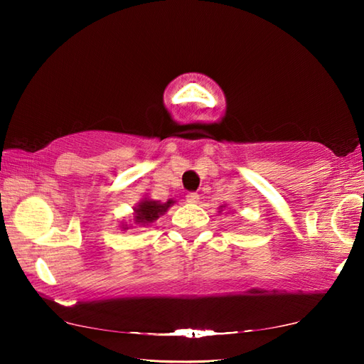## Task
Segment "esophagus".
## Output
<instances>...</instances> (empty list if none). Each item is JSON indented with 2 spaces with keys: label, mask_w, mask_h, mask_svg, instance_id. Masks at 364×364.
<instances>
[{
  "label": "esophagus",
  "mask_w": 364,
  "mask_h": 364,
  "mask_svg": "<svg viewBox=\"0 0 364 364\" xmlns=\"http://www.w3.org/2000/svg\"><path fill=\"white\" fill-rule=\"evenodd\" d=\"M186 200H188V203H191V205H196V203H198L200 196L197 194V192H189V194L186 196Z\"/></svg>",
  "instance_id": "34e87169"
}]
</instances>
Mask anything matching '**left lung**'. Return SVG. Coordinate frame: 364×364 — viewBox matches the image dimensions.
<instances>
[{
    "mask_svg": "<svg viewBox=\"0 0 364 364\" xmlns=\"http://www.w3.org/2000/svg\"><path fill=\"white\" fill-rule=\"evenodd\" d=\"M225 206H227V205H220V206H219V213H222L223 210H225Z\"/></svg>",
    "mask_w": 364,
    "mask_h": 364,
    "instance_id": "left-lung-1",
    "label": "left lung"
}]
</instances>
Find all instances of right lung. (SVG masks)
Listing matches in <instances>:
<instances>
[{
    "label": "right lung",
    "mask_w": 364,
    "mask_h": 364,
    "mask_svg": "<svg viewBox=\"0 0 364 364\" xmlns=\"http://www.w3.org/2000/svg\"><path fill=\"white\" fill-rule=\"evenodd\" d=\"M173 203V198H168L167 202H159V200L144 197L141 202L136 203V206L133 208V223L139 227H149L154 220H158L161 215H164ZM133 223L122 222V231L129 230L133 227Z\"/></svg>",
    "instance_id": "obj_1"
}]
</instances>
